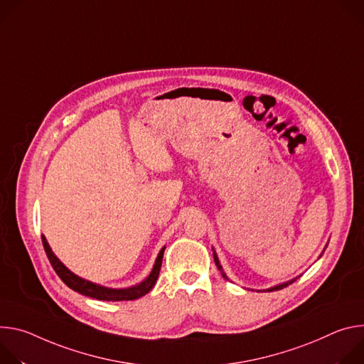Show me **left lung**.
<instances>
[{
    "mask_svg": "<svg viewBox=\"0 0 364 364\" xmlns=\"http://www.w3.org/2000/svg\"><path fill=\"white\" fill-rule=\"evenodd\" d=\"M214 262H215V264H217V267H218V270L221 272V274L227 279V276H225V273L223 272V267H221V264H220V262H218V257H217V255L214 253ZM294 280H291V282H287V284H282V285H277V287H274V288H270L269 291H279V289H282V288H285V287H288L289 284H292Z\"/></svg>",
    "mask_w": 364,
    "mask_h": 364,
    "instance_id": "left-lung-1",
    "label": "left lung"
}]
</instances>
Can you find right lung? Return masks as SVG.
<instances>
[{
    "label": "right lung",
    "mask_w": 364,
    "mask_h": 364,
    "mask_svg": "<svg viewBox=\"0 0 364 364\" xmlns=\"http://www.w3.org/2000/svg\"><path fill=\"white\" fill-rule=\"evenodd\" d=\"M42 241H43V247H45V252L48 255V259H49L52 267L55 269V272L58 273V276L63 280V284L75 292H79V294H82L85 296L95 298V299H100V301H134V299L146 295L147 292H150L151 288L156 284V280H157V276H159V272H160V267H161V259H164V252H165V247L160 250V253L156 259V263L153 266L151 273L149 274V277L146 280L141 282L140 285H136V287L127 288V289H108V288L91 284V282H88L85 279H80L79 276L69 272L60 263V260L52 253L45 235H42Z\"/></svg>",
    "instance_id": "obj_1"
}]
</instances>
